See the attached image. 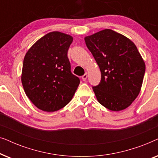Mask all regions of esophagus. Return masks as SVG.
I'll return each mask as SVG.
<instances>
[{
  "label": "esophagus",
  "mask_w": 158,
  "mask_h": 158,
  "mask_svg": "<svg viewBox=\"0 0 158 158\" xmlns=\"http://www.w3.org/2000/svg\"><path fill=\"white\" fill-rule=\"evenodd\" d=\"M87 77H88V73H85V74H84L83 76H82V79H83V81H85L86 79H87Z\"/></svg>",
  "instance_id": "1"
}]
</instances>
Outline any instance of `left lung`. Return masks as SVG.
I'll use <instances>...</instances> for the list:
<instances>
[{
    "instance_id": "8db88e82",
    "label": "left lung",
    "mask_w": 158,
    "mask_h": 158,
    "mask_svg": "<svg viewBox=\"0 0 158 158\" xmlns=\"http://www.w3.org/2000/svg\"><path fill=\"white\" fill-rule=\"evenodd\" d=\"M84 40L101 70V83L93 87L97 100L111 111L127 109L139 95L145 72V63L136 45L109 29Z\"/></svg>"
}]
</instances>
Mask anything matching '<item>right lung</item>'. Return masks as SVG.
<instances>
[{"instance_id":"right-lung-1","label":"right lung","mask_w":158,"mask_h":158,"mask_svg":"<svg viewBox=\"0 0 158 158\" xmlns=\"http://www.w3.org/2000/svg\"><path fill=\"white\" fill-rule=\"evenodd\" d=\"M73 38L52 31L38 40L26 53L21 72L25 94L39 109L54 112L71 101L80 79L71 73L68 50Z\"/></svg>"}]
</instances>
